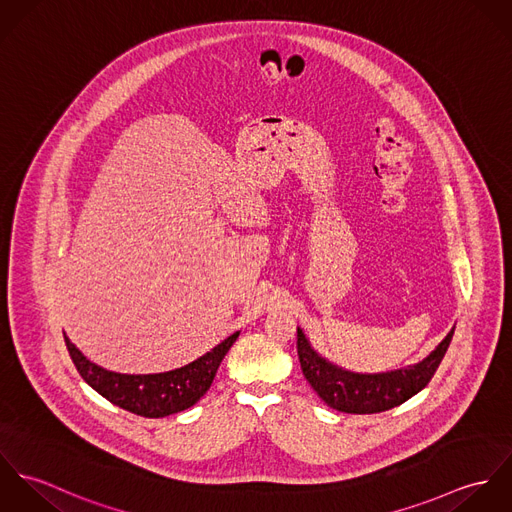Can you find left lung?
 Instances as JSON below:
<instances>
[{
  "instance_id": "left-lung-1",
  "label": "left lung",
  "mask_w": 512,
  "mask_h": 512,
  "mask_svg": "<svg viewBox=\"0 0 512 512\" xmlns=\"http://www.w3.org/2000/svg\"><path fill=\"white\" fill-rule=\"evenodd\" d=\"M455 327L420 363L390 372L361 374L323 359L297 327V357L303 376L319 398L333 410L347 414H376L400 406L428 386L451 343Z\"/></svg>"
}]
</instances>
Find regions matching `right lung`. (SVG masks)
I'll return each mask as SVG.
<instances>
[{"instance_id":"obj_1","label":"right lung","mask_w":512,"mask_h":512,"mask_svg":"<svg viewBox=\"0 0 512 512\" xmlns=\"http://www.w3.org/2000/svg\"><path fill=\"white\" fill-rule=\"evenodd\" d=\"M238 335V331L232 333L213 351L189 365L157 374H120L106 370L90 363L67 335L65 343L78 374L100 396L132 414L144 418H163L191 408L205 396L215 380L224 355L238 339Z\"/></svg>"}]
</instances>
